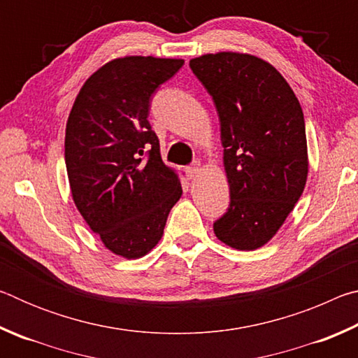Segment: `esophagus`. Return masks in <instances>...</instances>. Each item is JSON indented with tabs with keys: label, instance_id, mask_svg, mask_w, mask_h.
I'll return each instance as SVG.
<instances>
[{
	"label": "esophagus",
	"instance_id": "34e87169",
	"mask_svg": "<svg viewBox=\"0 0 358 358\" xmlns=\"http://www.w3.org/2000/svg\"><path fill=\"white\" fill-rule=\"evenodd\" d=\"M186 173L189 178H196L199 173H201V162H196V164L191 167H186Z\"/></svg>",
	"mask_w": 358,
	"mask_h": 358
}]
</instances>
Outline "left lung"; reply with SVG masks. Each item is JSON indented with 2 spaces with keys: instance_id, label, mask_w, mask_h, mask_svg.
Returning a JSON list of instances; mask_svg holds the SVG:
<instances>
[{
  "instance_id": "8db88e82",
  "label": "left lung",
  "mask_w": 358,
  "mask_h": 358,
  "mask_svg": "<svg viewBox=\"0 0 358 358\" xmlns=\"http://www.w3.org/2000/svg\"><path fill=\"white\" fill-rule=\"evenodd\" d=\"M221 124L230 203L213 224L217 240L254 251L275 237L303 194L308 147L300 102L280 72L250 53L192 58Z\"/></svg>"
}]
</instances>
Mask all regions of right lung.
Segmentation results:
<instances>
[{
  "label": "right lung",
  "instance_id": "1",
  "mask_svg": "<svg viewBox=\"0 0 358 358\" xmlns=\"http://www.w3.org/2000/svg\"><path fill=\"white\" fill-rule=\"evenodd\" d=\"M183 63L156 57L112 59L87 78L66 123L72 201L120 257L138 259L153 250L183 194L148 123L151 94Z\"/></svg>",
  "mask_w": 358,
  "mask_h": 358
}]
</instances>
